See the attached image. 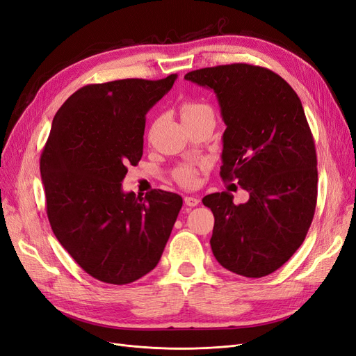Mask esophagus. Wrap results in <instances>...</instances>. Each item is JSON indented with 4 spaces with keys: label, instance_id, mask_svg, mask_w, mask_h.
<instances>
[{
    "label": "esophagus",
    "instance_id": "esophagus-1",
    "mask_svg": "<svg viewBox=\"0 0 356 356\" xmlns=\"http://www.w3.org/2000/svg\"><path fill=\"white\" fill-rule=\"evenodd\" d=\"M185 204L186 207H196L200 204V200L196 196H185Z\"/></svg>",
    "mask_w": 356,
    "mask_h": 356
}]
</instances>
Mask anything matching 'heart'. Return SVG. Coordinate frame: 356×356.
I'll list each match as a JSON object with an SVG mask.
<instances>
[{
  "mask_svg": "<svg viewBox=\"0 0 356 356\" xmlns=\"http://www.w3.org/2000/svg\"><path fill=\"white\" fill-rule=\"evenodd\" d=\"M205 111H211V108L205 104L201 102H186L181 105V120L186 122L192 117L200 115ZM173 177L180 183L181 186L191 188L193 186L196 180H198V167L191 165V164H183L175 168L173 171Z\"/></svg>",
  "mask_w": 356,
  "mask_h": 356,
  "instance_id": "heart-1",
  "label": "heart"
}]
</instances>
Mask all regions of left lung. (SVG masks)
Returning <instances> with one entry per match:
<instances>
[{
  "instance_id": "1",
  "label": "left lung",
  "mask_w": 356,
  "mask_h": 356,
  "mask_svg": "<svg viewBox=\"0 0 356 356\" xmlns=\"http://www.w3.org/2000/svg\"><path fill=\"white\" fill-rule=\"evenodd\" d=\"M185 79L216 92L227 126L220 176L249 192L239 205L229 192L204 196L214 214L213 254L232 273L264 277L305 241L317 205V154L302 102L283 77L254 64L205 67Z\"/></svg>"
}]
</instances>
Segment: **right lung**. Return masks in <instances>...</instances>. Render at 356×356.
Returning <instances> with one entry per match:
<instances>
[{
    "label": "right lung",
    "instance_id": "obj_1",
    "mask_svg": "<svg viewBox=\"0 0 356 356\" xmlns=\"http://www.w3.org/2000/svg\"><path fill=\"white\" fill-rule=\"evenodd\" d=\"M176 77L86 85L52 120L41 155L47 216L61 246L99 282L127 284L154 270L179 216L177 193L122 189L143 154L147 113Z\"/></svg>",
    "mask_w": 356,
    "mask_h": 356
}]
</instances>
